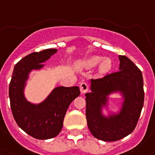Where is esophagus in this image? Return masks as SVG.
I'll return each instance as SVG.
<instances>
[{"mask_svg":"<svg viewBox=\"0 0 155 155\" xmlns=\"http://www.w3.org/2000/svg\"><path fill=\"white\" fill-rule=\"evenodd\" d=\"M89 90V85L87 83H82L80 84V91L82 94H85L87 91Z\"/></svg>","mask_w":155,"mask_h":155,"instance_id":"1","label":"esophagus"}]
</instances>
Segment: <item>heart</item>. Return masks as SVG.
<instances>
[{
    "label": "heart",
    "instance_id": "obj_1",
    "mask_svg": "<svg viewBox=\"0 0 155 155\" xmlns=\"http://www.w3.org/2000/svg\"><path fill=\"white\" fill-rule=\"evenodd\" d=\"M102 60H103V58L101 57V56H93V57L90 58L86 61L85 65L87 68H93V67L97 66ZM111 66H112V64H111V61L110 59H104L100 65L101 72V73H106L111 69Z\"/></svg>",
    "mask_w": 155,
    "mask_h": 155
}]
</instances>
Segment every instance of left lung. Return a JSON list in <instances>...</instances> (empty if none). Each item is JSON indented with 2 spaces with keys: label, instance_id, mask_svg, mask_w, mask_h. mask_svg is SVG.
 <instances>
[{
  "label": "left lung",
  "instance_id": "8db88e82",
  "mask_svg": "<svg viewBox=\"0 0 155 155\" xmlns=\"http://www.w3.org/2000/svg\"><path fill=\"white\" fill-rule=\"evenodd\" d=\"M119 71L102 78L91 79V92L85 94L87 126L94 137L103 141H116L134 131L144 101L143 80L140 69L125 55L119 57ZM124 92L125 102L122 112L109 120L100 114V105L110 92Z\"/></svg>",
  "mask_w": 155,
  "mask_h": 155
}]
</instances>
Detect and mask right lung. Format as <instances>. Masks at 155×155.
Here are the masks:
<instances>
[{
	"label": "right lung",
	"instance_id": "obj_1",
	"mask_svg": "<svg viewBox=\"0 0 155 155\" xmlns=\"http://www.w3.org/2000/svg\"><path fill=\"white\" fill-rule=\"evenodd\" d=\"M56 49L33 52L15 65L9 83V98L13 117L21 130L39 140L51 139L61 132L68 106L80 94L78 87L55 88L47 100L34 105L25 100L23 87L28 74L33 68H40Z\"/></svg>",
	"mask_w": 155,
	"mask_h": 155
}]
</instances>
